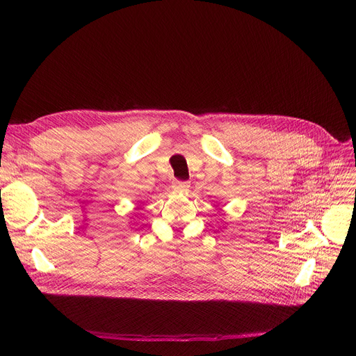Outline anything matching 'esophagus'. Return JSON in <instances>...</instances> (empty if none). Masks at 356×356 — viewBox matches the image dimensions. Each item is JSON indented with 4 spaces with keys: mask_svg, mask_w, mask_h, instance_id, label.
Instances as JSON below:
<instances>
[{
    "mask_svg": "<svg viewBox=\"0 0 356 356\" xmlns=\"http://www.w3.org/2000/svg\"><path fill=\"white\" fill-rule=\"evenodd\" d=\"M173 189H175L176 192H186V191H189V181L175 180V181H173Z\"/></svg>",
    "mask_w": 356,
    "mask_h": 356,
    "instance_id": "1",
    "label": "esophagus"
}]
</instances>
